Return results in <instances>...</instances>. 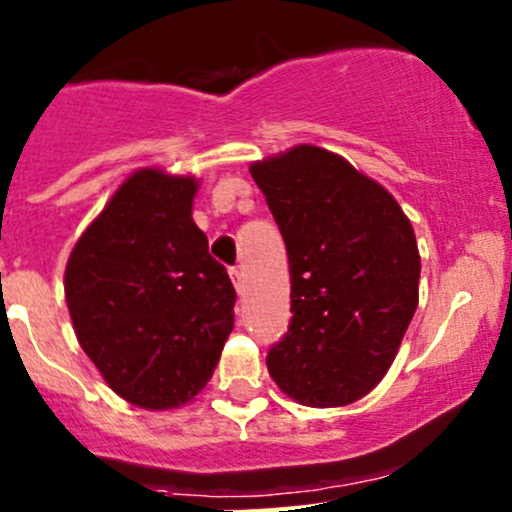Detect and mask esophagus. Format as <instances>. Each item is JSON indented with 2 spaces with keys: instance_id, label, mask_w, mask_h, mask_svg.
<instances>
[{
  "instance_id": "esophagus-1",
  "label": "esophagus",
  "mask_w": 512,
  "mask_h": 512,
  "mask_svg": "<svg viewBox=\"0 0 512 512\" xmlns=\"http://www.w3.org/2000/svg\"><path fill=\"white\" fill-rule=\"evenodd\" d=\"M230 277H232V282H235L237 292L242 294V289H245V275H242V267L240 265L230 267Z\"/></svg>"
}]
</instances>
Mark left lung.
Returning <instances> with one entry per match:
<instances>
[{
	"label": "left lung",
	"mask_w": 512,
	"mask_h": 512,
	"mask_svg": "<svg viewBox=\"0 0 512 512\" xmlns=\"http://www.w3.org/2000/svg\"><path fill=\"white\" fill-rule=\"evenodd\" d=\"M250 173L292 277V322L267 352V371L297 404H352L384 379L414 319V227L384 185L324 148L294 146Z\"/></svg>",
	"instance_id": "left-lung-1"
}]
</instances>
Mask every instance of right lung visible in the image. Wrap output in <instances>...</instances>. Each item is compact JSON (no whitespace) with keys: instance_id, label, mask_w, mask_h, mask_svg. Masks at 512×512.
<instances>
[{"instance_id":"obj_1","label":"right lung","mask_w":512,"mask_h":512,"mask_svg":"<svg viewBox=\"0 0 512 512\" xmlns=\"http://www.w3.org/2000/svg\"><path fill=\"white\" fill-rule=\"evenodd\" d=\"M193 175L136 170L66 265L76 339L106 384L148 411L203 391L235 324V287L193 223Z\"/></svg>"}]
</instances>
